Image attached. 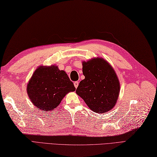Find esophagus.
<instances>
[{"label": "esophagus", "mask_w": 157, "mask_h": 157, "mask_svg": "<svg viewBox=\"0 0 157 157\" xmlns=\"http://www.w3.org/2000/svg\"><path fill=\"white\" fill-rule=\"evenodd\" d=\"M74 85H75V87L76 89V88H77L78 86V82H77V81L75 82H74Z\"/></svg>", "instance_id": "esophagus-1"}]
</instances>
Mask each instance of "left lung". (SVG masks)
<instances>
[{"label": "left lung", "instance_id": "1", "mask_svg": "<svg viewBox=\"0 0 157 157\" xmlns=\"http://www.w3.org/2000/svg\"><path fill=\"white\" fill-rule=\"evenodd\" d=\"M85 76L76 93L97 113H105L115 106L120 92V82L112 66L102 58L82 62Z\"/></svg>", "mask_w": 157, "mask_h": 157}]
</instances>
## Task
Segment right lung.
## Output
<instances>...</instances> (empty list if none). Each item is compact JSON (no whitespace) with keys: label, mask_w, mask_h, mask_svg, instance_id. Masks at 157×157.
<instances>
[{"label":"right lung","mask_w":157,"mask_h":157,"mask_svg":"<svg viewBox=\"0 0 157 157\" xmlns=\"http://www.w3.org/2000/svg\"><path fill=\"white\" fill-rule=\"evenodd\" d=\"M75 87L64 71L57 66H40L34 72L26 87L33 104L42 112L51 111Z\"/></svg>","instance_id":"add662e5"}]
</instances>
